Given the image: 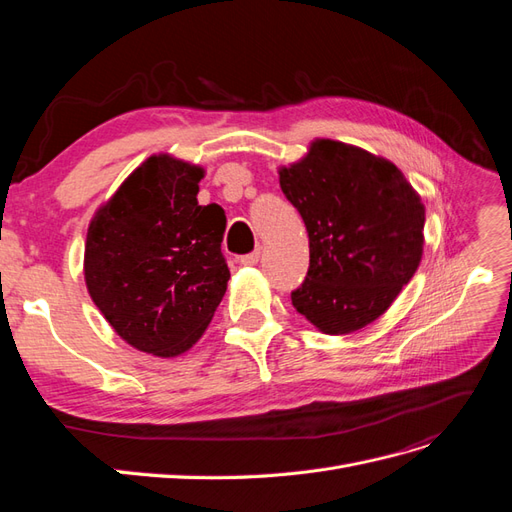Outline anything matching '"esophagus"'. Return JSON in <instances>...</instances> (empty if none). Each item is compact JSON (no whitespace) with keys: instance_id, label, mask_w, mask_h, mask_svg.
Returning <instances> with one entry per match:
<instances>
[{"instance_id":"34e87169","label":"esophagus","mask_w":512,"mask_h":512,"mask_svg":"<svg viewBox=\"0 0 512 512\" xmlns=\"http://www.w3.org/2000/svg\"><path fill=\"white\" fill-rule=\"evenodd\" d=\"M258 260H260V250H256V252H252V254H245V256L239 258V262H241V265H245V267L258 265Z\"/></svg>"}]
</instances>
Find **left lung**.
I'll use <instances>...</instances> for the list:
<instances>
[{
    "label": "left lung",
    "mask_w": 512,
    "mask_h": 512,
    "mask_svg": "<svg viewBox=\"0 0 512 512\" xmlns=\"http://www.w3.org/2000/svg\"><path fill=\"white\" fill-rule=\"evenodd\" d=\"M277 173L309 237V271L292 292L294 309L327 335L367 327L421 265V196L393 162L331 138H316Z\"/></svg>",
    "instance_id": "obj_1"
}]
</instances>
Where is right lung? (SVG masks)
<instances>
[{
	"label": "right lung",
	"mask_w": 512,
	"mask_h": 512,
	"mask_svg": "<svg viewBox=\"0 0 512 512\" xmlns=\"http://www.w3.org/2000/svg\"><path fill=\"white\" fill-rule=\"evenodd\" d=\"M203 177V166L170 153L149 156L87 228L91 301L123 342L162 359L203 337L230 277L220 250L226 215L198 205Z\"/></svg>",
	"instance_id": "1"
}]
</instances>
